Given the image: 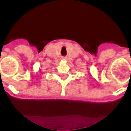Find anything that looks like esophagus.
<instances>
[{"instance_id": "34e87169", "label": "esophagus", "mask_w": 131, "mask_h": 131, "mask_svg": "<svg viewBox=\"0 0 131 131\" xmlns=\"http://www.w3.org/2000/svg\"><path fill=\"white\" fill-rule=\"evenodd\" d=\"M62 58V60H64V59H66L65 58Z\"/></svg>"}]
</instances>
